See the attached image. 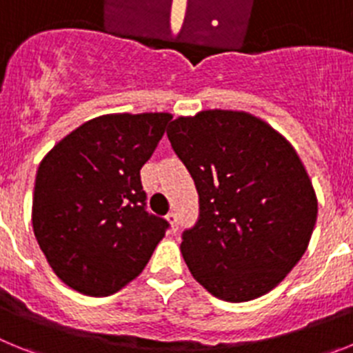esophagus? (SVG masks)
I'll return each instance as SVG.
<instances>
[{"mask_svg": "<svg viewBox=\"0 0 353 353\" xmlns=\"http://www.w3.org/2000/svg\"><path fill=\"white\" fill-rule=\"evenodd\" d=\"M166 219H168V223H170L171 230H173V232H176V228H179V215L174 214V212H171V214L166 215Z\"/></svg>", "mask_w": 353, "mask_h": 353, "instance_id": "obj_1", "label": "esophagus"}]
</instances>
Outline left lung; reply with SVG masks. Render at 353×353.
Masks as SVG:
<instances>
[{
  "instance_id": "obj_1",
  "label": "left lung",
  "mask_w": 353,
  "mask_h": 353,
  "mask_svg": "<svg viewBox=\"0 0 353 353\" xmlns=\"http://www.w3.org/2000/svg\"><path fill=\"white\" fill-rule=\"evenodd\" d=\"M199 194L183 232L192 277L226 302L258 299L288 276L310 245L318 199L292 143L245 111L207 109L168 130Z\"/></svg>"
}]
</instances>
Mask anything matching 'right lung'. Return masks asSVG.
Returning <instances> with one entry per match:
<instances>
[{
	"instance_id": "add662e5",
	"label": "right lung",
	"mask_w": 353,
	"mask_h": 353,
	"mask_svg": "<svg viewBox=\"0 0 353 353\" xmlns=\"http://www.w3.org/2000/svg\"><path fill=\"white\" fill-rule=\"evenodd\" d=\"M170 113L102 114L67 134L40 162L31 223L67 286L108 297L143 272L168 223L145 210L139 170Z\"/></svg>"
}]
</instances>
